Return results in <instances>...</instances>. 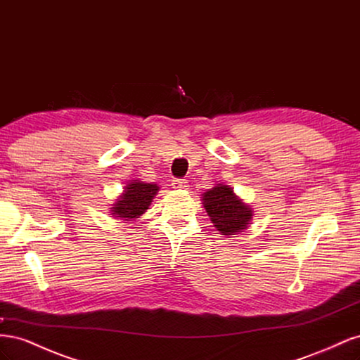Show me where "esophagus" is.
<instances>
[{
  "instance_id": "34e87169",
  "label": "esophagus",
  "mask_w": 360,
  "mask_h": 360,
  "mask_svg": "<svg viewBox=\"0 0 360 360\" xmlns=\"http://www.w3.org/2000/svg\"><path fill=\"white\" fill-rule=\"evenodd\" d=\"M172 188H174V189H188V180H184V179H174V180H172Z\"/></svg>"
}]
</instances>
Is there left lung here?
Returning a JSON list of instances; mask_svg holds the SVG:
<instances>
[{
	"label": "left lung",
	"instance_id": "1",
	"mask_svg": "<svg viewBox=\"0 0 360 360\" xmlns=\"http://www.w3.org/2000/svg\"><path fill=\"white\" fill-rule=\"evenodd\" d=\"M202 204L212 222L224 236H233L243 231L252 219V210L249 205L238 200L233 189L225 184L204 192Z\"/></svg>",
	"mask_w": 360,
	"mask_h": 360
}]
</instances>
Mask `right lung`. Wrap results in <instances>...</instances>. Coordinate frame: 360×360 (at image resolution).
Wrapping results in <instances>:
<instances>
[{"label":"right lung","instance_id":"add662e5","mask_svg":"<svg viewBox=\"0 0 360 360\" xmlns=\"http://www.w3.org/2000/svg\"><path fill=\"white\" fill-rule=\"evenodd\" d=\"M159 186L150 183L134 180L124 188V193L118 198L112 207V214L123 217L124 221L136 219L138 216L146 213L148 205L153 201Z\"/></svg>","mask_w":360,"mask_h":360}]
</instances>
